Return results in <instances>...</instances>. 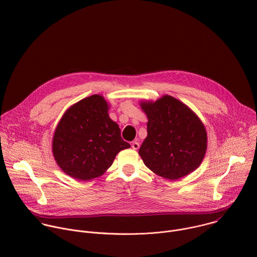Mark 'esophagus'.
Returning a JSON list of instances; mask_svg holds the SVG:
<instances>
[{"label": "esophagus", "mask_w": 257, "mask_h": 257, "mask_svg": "<svg viewBox=\"0 0 257 257\" xmlns=\"http://www.w3.org/2000/svg\"><path fill=\"white\" fill-rule=\"evenodd\" d=\"M131 146H132V149H133V150L137 151V150L139 149V143H138L137 141H134V142H132V143H131Z\"/></svg>", "instance_id": "obj_1"}]
</instances>
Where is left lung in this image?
<instances>
[{"label":"left lung","mask_w":257,"mask_h":257,"mask_svg":"<svg viewBox=\"0 0 257 257\" xmlns=\"http://www.w3.org/2000/svg\"><path fill=\"white\" fill-rule=\"evenodd\" d=\"M148 117V136L139 149L144 165L160 177L177 180L195 171L205 156L207 134L192 109L165 94L140 101Z\"/></svg>","instance_id":"1"}]
</instances>
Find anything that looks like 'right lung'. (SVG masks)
Wrapping results in <instances>:
<instances>
[{"label":"right lung","mask_w":257,"mask_h":257,"mask_svg":"<svg viewBox=\"0 0 257 257\" xmlns=\"http://www.w3.org/2000/svg\"><path fill=\"white\" fill-rule=\"evenodd\" d=\"M108 108L102 95L93 94L64 113L53 136L52 151L65 174L89 181L101 176L121 151L130 148L121 137L119 125L109 118Z\"/></svg>","instance_id":"right-lung-1"}]
</instances>
